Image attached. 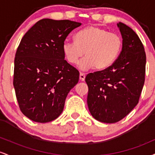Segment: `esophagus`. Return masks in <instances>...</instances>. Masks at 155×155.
<instances>
[{"mask_svg": "<svg viewBox=\"0 0 155 155\" xmlns=\"http://www.w3.org/2000/svg\"><path fill=\"white\" fill-rule=\"evenodd\" d=\"M85 76H86V75H85V74H84V73H80L79 74V79L81 80V81H84L85 80Z\"/></svg>", "mask_w": 155, "mask_h": 155, "instance_id": "1", "label": "esophagus"}]
</instances>
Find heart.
Wrapping results in <instances>:
<instances>
[{
	"instance_id": "obj_1",
	"label": "heart",
	"mask_w": 155,
	"mask_h": 155,
	"mask_svg": "<svg viewBox=\"0 0 155 155\" xmlns=\"http://www.w3.org/2000/svg\"><path fill=\"white\" fill-rule=\"evenodd\" d=\"M122 48V38L115 33L97 26H90L78 32L75 40H66L63 44V51L69 63L79 64L81 69L97 70L107 68L115 62Z\"/></svg>"
}]
</instances>
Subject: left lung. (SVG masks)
Instances as JSON below:
<instances>
[{
	"instance_id": "obj_1",
	"label": "left lung",
	"mask_w": 155,
	"mask_h": 155,
	"mask_svg": "<svg viewBox=\"0 0 155 155\" xmlns=\"http://www.w3.org/2000/svg\"><path fill=\"white\" fill-rule=\"evenodd\" d=\"M117 26L122 37L118 58L110 67L90 73L85 78L90 114L104 123L119 122L136 107L145 81L143 44L130 27L122 22Z\"/></svg>"
}]
</instances>
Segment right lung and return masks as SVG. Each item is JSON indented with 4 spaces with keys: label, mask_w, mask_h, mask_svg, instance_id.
Masks as SVG:
<instances>
[{
    "label": "right lung",
    "mask_w": 155,
    "mask_h": 155,
    "mask_svg": "<svg viewBox=\"0 0 155 155\" xmlns=\"http://www.w3.org/2000/svg\"><path fill=\"white\" fill-rule=\"evenodd\" d=\"M80 22L43 19L21 40L15 58L14 87L23 114L36 122L55 120L63 111L79 72L65 60L63 44Z\"/></svg>",
    "instance_id": "1"
}]
</instances>
